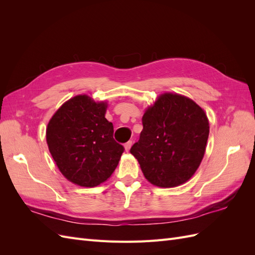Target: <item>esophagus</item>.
I'll return each mask as SVG.
<instances>
[{"instance_id":"obj_1","label":"esophagus","mask_w":255,"mask_h":255,"mask_svg":"<svg viewBox=\"0 0 255 255\" xmlns=\"http://www.w3.org/2000/svg\"><path fill=\"white\" fill-rule=\"evenodd\" d=\"M130 146H132V141H128L127 143H125V148H126V151L127 152H128L129 151V149H130Z\"/></svg>"}]
</instances>
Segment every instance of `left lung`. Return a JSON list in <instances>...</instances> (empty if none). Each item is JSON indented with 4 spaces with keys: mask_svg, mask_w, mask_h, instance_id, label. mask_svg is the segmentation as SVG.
<instances>
[{
    "mask_svg": "<svg viewBox=\"0 0 255 255\" xmlns=\"http://www.w3.org/2000/svg\"><path fill=\"white\" fill-rule=\"evenodd\" d=\"M139 140L130 153L145 179L174 187L194 175L204 156L210 126L204 111L180 95H161L142 117Z\"/></svg>",
    "mask_w": 255,
    "mask_h": 255,
    "instance_id": "1",
    "label": "left lung"
}]
</instances>
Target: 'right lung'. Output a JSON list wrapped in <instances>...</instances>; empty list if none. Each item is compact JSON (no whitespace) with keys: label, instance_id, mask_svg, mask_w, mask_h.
I'll return each mask as SVG.
<instances>
[{"label":"right lung","instance_id":"right-lung-1","mask_svg":"<svg viewBox=\"0 0 255 255\" xmlns=\"http://www.w3.org/2000/svg\"><path fill=\"white\" fill-rule=\"evenodd\" d=\"M106 107L86 95L76 96L61 105L48 125L47 142L53 159L66 179L80 186L105 182L125 151L114 139Z\"/></svg>","mask_w":255,"mask_h":255}]
</instances>
